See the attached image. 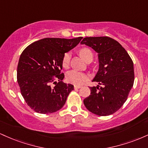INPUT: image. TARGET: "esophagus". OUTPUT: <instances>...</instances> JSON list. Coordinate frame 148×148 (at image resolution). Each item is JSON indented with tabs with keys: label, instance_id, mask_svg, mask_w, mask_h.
I'll return each mask as SVG.
<instances>
[{
	"label": "esophagus",
	"instance_id": "34e87169",
	"mask_svg": "<svg viewBox=\"0 0 148 148\" xmlns=\"http://www.w3.org/2000/svg\"><path fill=\"white\" fill-rule=\"evenodd\" d=\"M81 88V86H78V85H74V88H75V89H77V88Z\"/></svg>",
	"mask_w": 148,
	"mask_h": 148
}]
</instances>
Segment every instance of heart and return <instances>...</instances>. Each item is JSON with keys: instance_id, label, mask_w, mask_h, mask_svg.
I'll use <instances>...</instances> for the list:
<instances>
[{"instance_id": "b5f03b06", "label": "heart", "mask_w": 148, "mask_h": 148, "mask_svg": "<svg viewBox=\"0 0 148 148\" xmlns=\"http://www.w3.org/2000/svg\"><path fill=\"white\" fill-rule=\"evenodd\" d=\"M79 54L82 58L88 62V60H92L93 58V53L91 51L90 49L88 48H83L79 50ZM69 60H70V54L69 53H64L62 58V65L64 68H67L69 64ZM67 80L69 83L76 84V85H81L86 81V76L85 75L84 73L78 72L76 70H71L67 72Z\"/></svg>"}]
</instances>
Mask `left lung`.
Returning <instances> with one entry per match:
<instances>
[{"mask_svg":"<svg viewBox=\"0 0 148 148\" xmlns=\"http://www.w3.org/2000/svg\"><path fill=\"white\" fill-rule=\"evenodd\" d=\"M81 44L97 53L99 60V69L92 80L98 85L90 87L85 106L99 116L113 114L126 101L133 87V61L123 46L111 37H85Z\"/></svg>","mask_w":148,"mask_h":148,"instance_id":"8db88e82","label":"left lung"}]
</instances>
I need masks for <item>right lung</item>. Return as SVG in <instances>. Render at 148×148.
Segmentation results:
<instances>
[{
    "label": "right lung",
    "instance_id": "right-lung-1",
    "mask_svg": "<svg viewBox=\"0 0 148 148\" xmlns=\"http://www.w3.org/2000/svg\"><path fill=\"white\" fill-rule=\"evenodd\" d=\"M82 38H44L22 52L17 66V82L23 99L33 111L48 114L64 106L74 86L62 81L64 77L60 74L62 58Z\"/></svg>",
    "mask_w": 148,
    "mask_h": 148
}]
</instances>
